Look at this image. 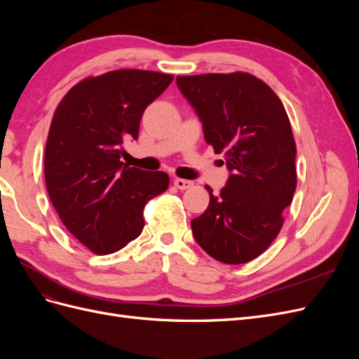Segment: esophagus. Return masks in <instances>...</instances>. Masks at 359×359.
I'll return each instance as SVG.
<instances>
[{
	"mask_svg": "<svg viewBox=\"0 0 359 359\" xmlns=\"http://www.w3.org/2000/svg\"><path fill=\"white\" fill-rule=\"evenodd\" d=\"M173 184H175V187L180 189V190H189L194 186L193 181L182 180V178H175V180H173Z\"/></svg>",
	"mask_w": 359,
	"mask_h": 359,
	"instance_id": "obj_1",
	"label": "esophagus"
}]
</instances>
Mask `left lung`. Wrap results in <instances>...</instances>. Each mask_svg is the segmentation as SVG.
<instances>
[{
    "instance_id": "left-lung-1",
    "label": "left lung",
    "mask_w": 359,
    "mask_h": 359,
    "mask_svg": "<svg viewBox=\"0 0 359 359\" xmlns=\"http://www.w3.org/2000/svg\"><path fill=\"white\" fill-rule=\"evenodd\" d=\"M177 86L229 170L219 196L205 187L210 205L191 220L194 240L219 262H250L276 240L297 189V147L285 106L248 73L178 76Z\"/></svg>"
}]
</instances>
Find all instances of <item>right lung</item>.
I'll return each mask as SVG.
<instances>
[{
	"mask_svg": "<svg viewBox=\"0 0 359 359\" xmlns=\"http://www.w3.org/2000/svg\"><path fill=\"white\" fill-rule=\"evenodd\" d=\"M172 74L115 70L86 78L53 115L45 180L53 208L69 232L97 255H111L144 229V206L169 186L165 172L128 168L123 144L137 139L147 106Z\"/></svg>",
	"mask_w": 359,
	"mask_h": 359,
	"instance_id": "add662e5",
	"label": "right lung"
}]
</instances>
